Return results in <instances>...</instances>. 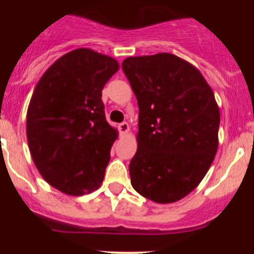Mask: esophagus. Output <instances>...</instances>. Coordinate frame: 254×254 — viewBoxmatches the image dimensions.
I'll list each match as a JSON object with an SVG mask.
<instances>
[{
    "label": "esophagus",
    "mask_w": 254,
    "mask_h": 254,
    "mask_svg": "<svg viewBox=\"0 0 254 254\" xmlns=\"http://www.w3.org/2000/svg\"><path fill=\"white\" fill-rule=\"evenodd\" d=\"M119 131H120V135H122V136L127 135V132L130 131L129 124H127V123H122V124H119Z\"/></svg>",
    "instance_id": "1"
}]
</instances>
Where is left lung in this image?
<instances>
[{"label":"left lung","instance_id":"1","mask_svg":"<svg viewBox=\"0 0 254 254\" xmlns=\"http://www.w3.org/2000/svg\"><path fill=\"white\" fill-rule=\"evenodd\" d=\"M139 106L131 186L158 204L199 186L219 147L220 111L211 87L188 61L168 53L123 61Z\"/></svg>","mask_w":254,"mask_h":254}]
</instances>
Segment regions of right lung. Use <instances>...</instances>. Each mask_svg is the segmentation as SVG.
I'll list each match as a JSON object with an SVG mask.
<instances>
[{"label": "right lung", "mask_w": 254, "mask_h": 254, "mask_svg": "<svg viewBox=\"0 0 254 254\" xmlns=\"http://www.w3.org/2000/svg\"><path fill=\"white\" fill-rule=\"evenodd\" d=\"M119 70L115 59L79 48L59 58L35 86L27 140L43 178L67 195L101 187L118 130L106 120L102 89Z\"/></svg>", "instance_id": "1"}]
</instances>
